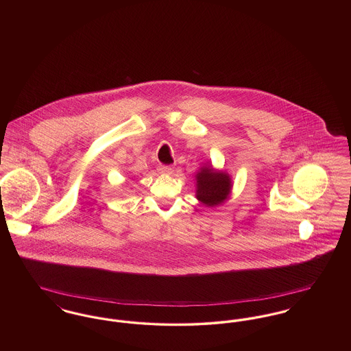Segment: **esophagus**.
<instances>
[{
	"instance_id": "34e87169",
	"label": "esophagus",
	"mask_w": 351,
	"mask_h": 351,
	"mask_svg": "<svg viewBox=\"0 0 351 351\" xmlns=\"http://www.w3.org/2000/svg\"><path fill=\"white\" fill-rule=\"evenodd\" d=\"M159 172L163 173V175H171L173 172V167H171V166H160L159 167Z\"/></svg>"
}]
</instances>
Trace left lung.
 Wrapping results in <instances>:
<instances>
[{"mask_svg":"<svg viewBox=\"0 0 351 351\" xmlns=\"http://www.w3.org/2000/svg\"><path fill=\"white\" fill-rule=\"evenodd\" d=\"M196 199L208 208L222 205L230 197L233 182L226 171L216 169L209 162L195 175Z\"/></svg>","mask_w":351,"mask_h":351,"instance_id":"left-lung-1","label":"left lung"}]
</instances>
